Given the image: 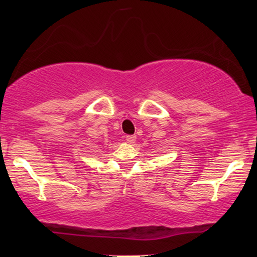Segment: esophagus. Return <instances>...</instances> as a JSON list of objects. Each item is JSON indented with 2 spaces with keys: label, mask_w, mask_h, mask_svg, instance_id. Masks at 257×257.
Returning <instances> with one entry per match:
<instances>
[{
  "label": "esophagus",
  "mask_w": 257,
  "mask_h": 257,
  "mask_svg": "<svg viewBox=\"0 0 257 257\" xmlns=\"http://www.w3.org/2000/svg\"><path fill=\"white\" fill-rule=\"evenodd\" d=\"M125 139H126V142H127L128 144H133L136 142V139H137V136H135V135H130V136H126L125 137Z\"/></svg>",
  "instance_id": "34e87169"
}]
</instances>
